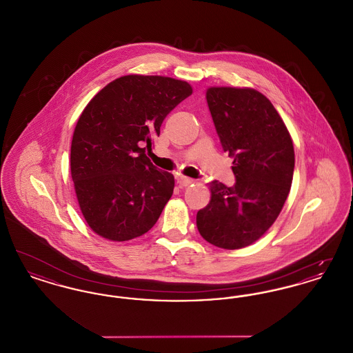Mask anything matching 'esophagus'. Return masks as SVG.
<instances>
[{"label":"esophagus","instance_id":"esophagus-1","mask_svg":"<svg viewBox=\"0 0 353 353\" xmlns=\"http://www.w3.org/2000/svg\"><path fill=\"white\" fill-rule=\"evenodd\" d=\"M194 180L193 179H189V177H184V176H180L177 177V184L180 186H189L190 184H193Z\"/></svg>","mask_w":353,"mask_h":353}]
</instances>
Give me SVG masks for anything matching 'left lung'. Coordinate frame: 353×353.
Masks as SVG:
<instances>
[{"instance_id":"obj_1","label":"left lung","mask_w":353,"mask_h":353,"mask_svg":"<svg viewBox=\"0 0 353 353\" xmlns=\"http://www.w3.org/2000/svg\"><path fill=\"white\" fill-rule=\"evenodd\" d=\"M206 101L223 151L233 161L232 188L212 181L196 222L209 243L236 250L265 234L283 209L295 165L292 139L272 103L250 87H209Z\"/></svg>"}]
</instances>
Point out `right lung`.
<instances>
[{
	"label": "right lung",
	"mask_w": 353,
	"mask_h": 353,
	"mask_svg": "<svg viewBox=\"0 0 353 353\" xmlns=\"http://www.w3.org/2000/svg\"><path fill=\"white\" fill-rule=\"evenodd\" d=\"M192 85L160 75H124L88 101L75 125L70 169L91 230L124 242L145 234L173 194L174 177L145 154Z\"/></svg>",
	"instance_id": "obj_1"
}]
</instances>
